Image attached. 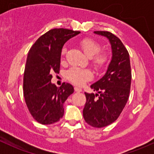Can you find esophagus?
Segmentation results:
<instances>
[{"instance_id": "obj_1", "label": "esophagus", "mask_w": 154, "mask_h": 154, "mask_svg": "<svg viewBox=\"0 0 154 154\" xmlns=\"http://www.w3.org/2000/svg\"><path fill=\"white\" fill-rule=\"evenodd\" d=\"M74 91H77V92H80V91H82V88H80V87L75 86L74 87Z\"/></svg>"}]
</instances>
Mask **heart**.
Returning a JSON list of instances; mask_svg holds the SVG:
<instances>
[{
	"mask_svg": "<svg viewBox=\"0 0 154 154\" xmlns=\"http://www.w3.org/2000/svg\"><path fill=\"white\" fill-rule=\"evenodd\" d=\"M80 45L87 57H91V61L94 68L102 69L108 63V54L103 51H100V45L91 38H83L80 42ZM66 54V49L62 51V55ZM67 77L70 81L74 84L81 86L87 80L92 77V74L88 69L73 67L68 70Z\"/></svg>",
	"mask_w": 154,
	"mask_h": 154,
	"instance_id": "b5f03b06",
	"label": "heart"
}]
</instances>
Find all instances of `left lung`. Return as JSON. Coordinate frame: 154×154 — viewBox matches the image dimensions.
<instances>
[{"mask_svg":"<svg viewBox=\"0 0 154 154\" xmlns=\"http://www.w3.org/2000/svg\"><path fill=\"white\" fill-rule=\"evenodd\" d=\"M94 33L109 40L112 57L105 75L91 86L97 93L85 92L83 114L88 125L101 128L117 120L123 111L130 95L132 74L130 55L122 42L108 31Z\"/></svg>","mask_w":154,"mask_h":154,"instance_id":"1","label":"left lung"}]
</instances>
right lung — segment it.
<instances>
[{"label": "right lung", "instance_id": "right-lung-1", "mask_svg": "<svg viewBox=\"0 0 154 154\" xmlns=\"http://www.w3.org/2000/svg\"><path fill=\"white\" fill-rule=\"evenodd\" d=\"M80 31L65 28L50 29L29 49L24 74V96L31 116L42 125H52L64 115L63 103L74 87L63 83L57 87L51 83L53 73L60 72L62 48Z\"/></svg>", "mask_w": 154, "mask_h": 154}]
</instances>
